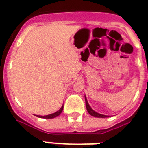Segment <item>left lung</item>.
Here are the masks:
<instances>
[{
    "instance_id": "8db88e82",
    "label": "left lung",
    "mask_w": 148,
    "mask_h": 148,
    "mask_svg": "<svg viewBox=\"0 0 148 148\" xmlns=\"http://www.w3.org/2000/svg\"><path fill=\"white\" fill-rule=\"evenodd\" d=\"M85 103H86V108H87V110H88V112L90 114L91 116H94V117H107L108 116H106V115H103L101 114H98V113L95 112V110H92V108H90V105L88 104V102L87 101V98L85 97Z\"/></svg>"
}]
</instances>
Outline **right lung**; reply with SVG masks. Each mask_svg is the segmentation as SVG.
Returning <instances> with one entry per match:
<instances>
[{"label":"right lung","instance_id":"add662e5","mask_svg":"<svg viewBox=\"0 0 148 148\" xmlns=\"http://www.w3.org/2000/svg\"><path fill=\"white\" fill-rule=\"evenodd\" d=\"M63 108H64V105L61 107V108H60V110H58L57 112L53 113V114H49V115H46V116H37V117H40V118H53V117H58V115L60 114V113L62 112L63 110Z\"/></svg>","mask_w":148,"mask_h":148}]
</instances>
